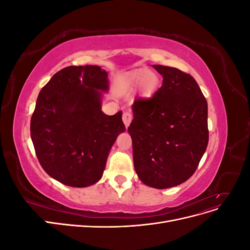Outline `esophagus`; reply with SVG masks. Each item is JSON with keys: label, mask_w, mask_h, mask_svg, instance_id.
Segmentation results:
<instances>
[{"label": "esophagus", "mask_w": 250, "mask_h": 250, "mask_svg": "<svg viewBox=\"0 0 250 250\" xmlns=\"http://www.w3.org/2000/svg\"><path fill=\"white\" fill-rule=\"evenodd\" d=\"M122 119H123L124 124H125L126 126H129V124L131 123V121H132V113H131L129 110L124 111V112H123Z\"/></svg>", "instance_id": "obj_1"}]
</instances>
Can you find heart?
Here are the masks:
<instances>
[{"mask_svg":"<svg viewBox=\"0 0 250 250\" xmlns=\"http://www.w3.org/2000/svg\"><path fill=\"white\" fill-rule=\"evenodd\" d=\"M126 83L128 86L140 84V89L144 95H151L158 86V78L155 74L142 70L128 75Z\"/></svg>","mask_w":250,"mask_h":250,"instance_id":"1","label":"heart"}]
</instances>
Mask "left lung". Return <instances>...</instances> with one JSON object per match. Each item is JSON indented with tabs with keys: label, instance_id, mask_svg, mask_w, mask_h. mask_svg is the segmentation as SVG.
Instances as JSON below:
<instances>
[{
	"label": "left lung",
	"instance_id": "1",
	"mask_svg": "<svg viewBox=\"0 0 250 250\" xmlns=\"http://www.w3.org/2000/svg\"><path fill=\"white\" fill-rule=\"evenodd\" d=\"M163 85L132 105L134 169L142 183L155 188L178 186L197 169L208 143V102L190 74L153 65Z\"/></svg>",
	"mask_w": 250,
	"mask_h": 250
}]
</instances>
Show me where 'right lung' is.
Returning <instances> with one entry per match:
<instances>
[{
    "label": "right lung",
    "mask_w": 250,
    "mask_h": 250,
    "mask_svg": "<svg viewBox=\"0 0 250 250\" xmlns=\"http://www.w3.org/2000/svg\"><path fill=\"white\" fill-rule=\"evenodd\" d=\"M107 73L98 65H71L57 72L40 92L30 132L42 169L74 188L102 177L109 150L125 130L122 112L101 110Z\"/></svg>",
    "instance_id": "obj_1"
}]
</instances>
